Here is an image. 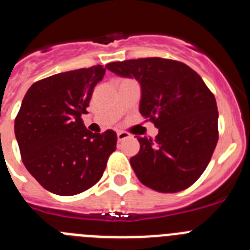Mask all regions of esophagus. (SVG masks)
<instances>
[{
    "label": "esophagus",
    "instance_id": "obj_1",
    "mask_svg": "<svg viewBox=\"0 0 250 250\" xmlns=\"http://www.w3.org/2000/svg\"><path fill=\"white\" fill-rule=\"evenodd\" d=\"M130 138V134L129 132H125V131H118V140L119 141H123L125 139Z\"/></svg>",
    "mask_w": 250,
    "mask_h": 250
}]
</instances>
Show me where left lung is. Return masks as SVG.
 I'll return each instance as SVG.
<instances>
[{
    "mask_svg": "<svg viewBox=\"0 0 250 250\" xmlns=\"http://www.w3.org/2000/svg\"><path fill=\"white\" fill-rule=\"evenodd\" d=\"M106 68L139 81V111L159 129L154 140L138 136L140 151L130 164L139 180L160 193L193 185L219 138L215 98L202 77L185 63L161 57L110 62Z\"/></svg>",
    "mask_w": 250,
    "mask_h": 250,
    "instance_id": "8db88e82",
    "label": "left lung"
}]
</instances>
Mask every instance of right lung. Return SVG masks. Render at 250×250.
I'll list each match as a JSON object with an SVG mask.
<instances>
[{
    "label": "right lung",
    "mask_w": 250,
    "mask_h": 250,
    "mask_svg": "<svg viewBox=\"0 0 250 250\" xmlns=\"http://www.w3.org/2000/svg\"><path fill=\"white\" fill-rule=\"evenodd\" d=\"M104 75L101 65L52 75L35 83L22 100L15 119L22 161L51 193L70 196L94 187L116 149V132L94 134L81 119Z\"/></svg>",
    "instance_id": "obj_1"
}]
</instances>
